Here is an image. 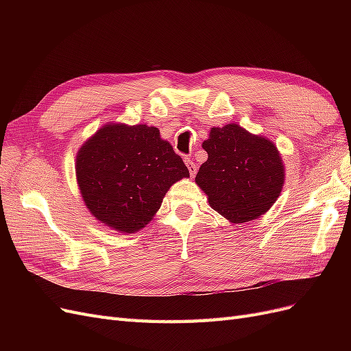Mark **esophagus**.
<instances>
[{
  "instance_id": "1",
  "label": "esophagus",
  "mask_w": 351,
  "mask_h": 351,
  "mask_svg": "<svg viewBox=\"0 0 351 351\" xmlns=\"http://www.w3.org/2000/svg\"><path fill=\"white\" fill-rule=\"evenodd\" d=\"M184 162H186V165H187V168H189V173H190V176L195 177L197 167H196V164L193 162V159H192V158H186V159H184Z\"/></svg>"
}]
</instances>
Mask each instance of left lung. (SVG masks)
<instances>
[{"mask_svg": "<svg viewBox=\"0 0 351 351\" xmlns=\"http://www.w3.org/2000/svg\"><path fill=\"white\" fill-rule=\"evenodd\" d=\"M202 147L208 161L200 165L195 182L218 214L240 224L259 218L275 204L285 174L271 141L231 123L212 127Z\"/></svg>", "mask_w": 351, "mask_h": 351, "instance_id": "obj_1", "label": "left lung"}]
</instances>
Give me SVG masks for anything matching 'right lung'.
Returning <instances> with one entry per match:
<instances>
[{
	"label": "right lung",
	"mask_w": 351,
	"mask_h": 351,
	"mask_svg": "<svg viewBox=\"0 0 351 351\" xmlns=\"http://www.w3.org/2000/svg\"><path fill=\"white\" fill-rule=\"evenodd\" d=\"M76 177L90 214L115 231L142 230L189 169L156 127L105 124L83 143Z\"/></svg>",
	"instance_id": "obj_1"
}]
</instances>
